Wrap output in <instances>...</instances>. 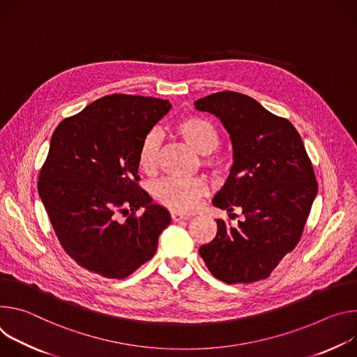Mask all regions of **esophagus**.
<instances>
[{"label":"esophagus","instance_id":"1","mask_svg":"<svg viewBox=\"0 0 357 357\" xmlns=\"http://www.w3.org/2000/svg\"><path fill=\"white\" fill-rule=\"evenodd\" d=\"M172 218H173V221H183V220H188V215L177 213V211H172Z\"/></svg>","mask_w":357,"mask_h":357}]
</instances>
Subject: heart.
<instances>
[{"label":"heart","mask_w":357,"mask_h":357,"mask_svg":"<svg viewBox=\"0 0 357 357\" xmlns=\"http://www.w3.org/2000/svg\"><path fill=\"white\" fill-rule=\"evenodd\" d=\"M177 135L197 153L210 154L220 146V133L213 122L202 116H187L176 123ZM160 137L150 132L140 143L137 162L143 172L151 173L158 160ZM207 191V183L202 177L176 178L167 177L153 187L155 200L162 206L180 213H191Z\"/></svg>","instance_id":"b5f03b06"}]
</instances>
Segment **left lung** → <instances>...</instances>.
<instances>
[{"label":"left lung","mask_w":357,"mask_h":357,"mask_svg":"<svg viewBox=\"0 0 357 357\" xmlns=\"http://www.w3.org/2000/svg\"><path fill=\"white\" fill-rule=\"evenodd\" d=\"M227 129L234 163L213 204L244 220L231 227L217 220V235L199 252L225 284L265 280L302 235L318 192L312 163L294 125L255 99L232 91L195 100Z\"/></svg>","instance_id":"8db88e82"}]
</instances>
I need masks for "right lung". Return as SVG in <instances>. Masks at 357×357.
<instances>
[{
	"label": "right lung",
	"mask_w": 357,
	"mask_h": 357,
	"mask_svg": "<svg viewBox=\"0 0 357 357\" xmlns=\"http://www.w3.org/2000/svg\"><path fill=\"white\" fill-rule=\"evenodd\" d=\"M170 109L169 100L114 93L63 119L52 135L38 194L65 252L103 278L123 280L149 261L172 221L137 176L140 143Z\"/></svg>",
	"instance_id": "add662e5"
}]
</instances>
